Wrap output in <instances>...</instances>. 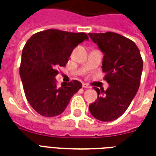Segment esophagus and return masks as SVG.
Returning a JSON list of instances; mask_svg holds the SVG:
<instances>
[{
  "label": "esophagus",
  "instance_id": "34e87169",
  "mask_svg": "<svg viewBox=\"0 0 156 156\" xmlns=\"http://www.w3.org/2000/svg\"><path fill=\"white\" fill-rule=\"evenodd\" d=\"M83 88H90V86L88 84H86V83H83Z\"/></svg>",
  "mask_w": 156,
  "mask_h": 156
}]
</instances>
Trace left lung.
Segmentation results:
<instances>
[{
  "label": "left lung",
  "instance_id": "1",
  "mask_svg": "<svg viewBox=\"0 0 156 156\" xmlns=\"http://www.w3.org/2000/svg\"><path fill=\"white\" fill-rule=\"evenodd\" d=\"M105 54L103 72L109 87L97 88V100L89 105L91 115L101 121H113L126 111L140 83L143 60L130 39L112 32L88 33Z\"/></svg>",
  "mask_w": 156,
  "mask_h": 156
}]
</instances>
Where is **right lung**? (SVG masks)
<instances>
[{"label": "right lung", "instance_id": "1", "mask_svg": "<svg viewBox=\"0 0 156 156\" xmlns=\"http://www.w3.org/2000/svg\"><path fill=\"white\" fill-rule=\"evenodd\" d=\"M84 32L48 29L35 33L23 48L20 65L26 98L34 110L45 117L61 115L75 93L81 88L77 80L57 86V67H64L72 51L88 40Z\"/></svg>", "mask_w": 156, "mask_h": 156}]
</instances>
